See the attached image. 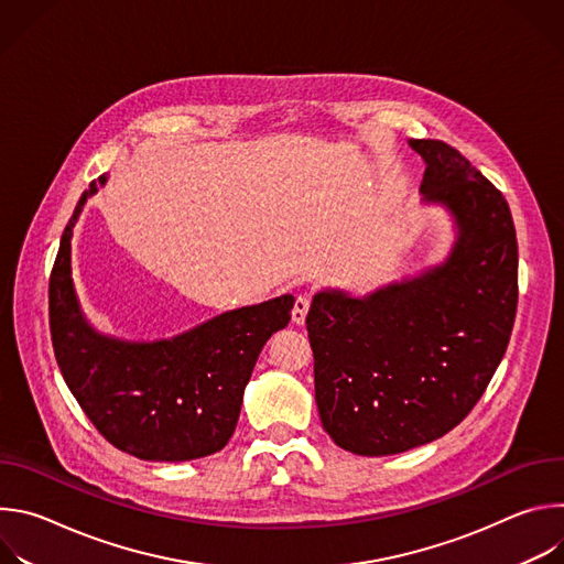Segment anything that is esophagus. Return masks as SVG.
<instances>
[{
	"label": "esophagus",
	"instance_id": "esophagus-1",
	"mask_svg": "<svg viewBox=\"0 0 564 564\" xmlns=\"http://www.w3.org/2000/svg\"><path fill=\"white\" fill-rule=\"evenodd\" d=\"M310 310V299L307 296H296L294 301V307H292V321L294 324H305V314Z\"/></svg>",
	"mask_w": 564,
	"mask_h": 564
}]
</instances>
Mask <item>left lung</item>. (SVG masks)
<instances>
[{"label": "left lung", "mask_w": 564, "mask_h": 564, "mask_svg": "<svg viewBox=\"0 0 564 564\" xmlns=\"http://www.w3.org/2000/svg\"><path fill=\"white\" fill-rule=\"evenodd\" d=\"M409 144L426 163L422 200L455 220L448 259L368 296L324 290L305 316L321 424L368 457L455 429L500 366L518 307V238L500 189L442 140Z\"/></svg>", "instance_id": "8db88e82"}]
</instances>
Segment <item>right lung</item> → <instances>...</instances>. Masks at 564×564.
<instances>
[{
	"instance_id": "add662e5",
	"label": "right lung",
	"mask_w": 564,
	"mask_h": 564,
	"mask_svg": "<svg viewBox=\"0 0 564 564\" xmlns=\"http://www.w3.org/2000/svg\"><path fill=\"white\" fill-rule=\"evenodd\" d=\"M100 176L64 227L48 281L51 339L62 377L100 435L147 462H187L220 451L234 435L243 392L268 339L288 326L292 294L223 312L160 341L98 333L70 279V236Z\"/></svg>"
}]
</instances>
